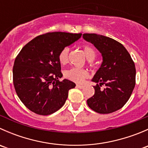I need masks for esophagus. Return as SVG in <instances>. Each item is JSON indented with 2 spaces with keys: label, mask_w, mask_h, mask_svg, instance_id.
Here are the masks:
<instances>
[{
  "label": "esophagus",
  "mask_w": 148,
  "mask_h": 148,
  "mask_svg": "<svg viewBox=\"0 0 148 148\" xmlns=\"http://www.w3.org/2000/svg\"><path fill=\"white\" fill-rule=\"evenodd\" d=\"M77 87L79 88V89H82V88H84V85H82V84H77Z\"/></svg>",
  "instance_id": "34e87169"
}]
</instances>
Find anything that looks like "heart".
<instances>
[{
    "instance_id": "1",
    "label": "heart",
    "mask_w": 148,
    "mask_h": 148,
    "mask_svg": "<svg viewBox=\"0 0 148 148\" xmlns=\"http://www.w3.org/2000/svg\"><path fill=\"white\" fill-rule=\"evenodd\" d=\"M84 51L89 61H93L96 57V51L95 49L90 46H84ZM69 48L65 47L61 51L59 55V60L62 64H66L69 62ZM64 76L66 79L75 82H82L84 79L87 78L89 73L86 69L79 68H71L64 72Z\"/></svg>"
}]
</instances>
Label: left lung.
Masks as SVG:
<instances>
[{
  "mask_svg": "<svg viewBox=\"0 0 148 148\" xmlns=\"http://www.w3.org/2000/svg\"><path fill=\"white\" fill-rule=\"evenodd\" d=\"M85 41L100 52L102 62L92 82L97 84L95 95L87 99L88 106L100 114H109L122 108L130 97L135 85V64L125 46L110 37L84 34ZM106 85L104 90L99 86Z\"/></svg>",
  "mask_w": 148,
  "mask_h": 148,
  "instance_id": "8db88e82",
  "label": "left lung"
}]
</instances>
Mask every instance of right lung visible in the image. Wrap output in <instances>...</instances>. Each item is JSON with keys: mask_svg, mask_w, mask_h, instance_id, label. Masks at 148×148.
Listing matches in <instances>:
<instances>
[{"mask_svg": "<svg viewBox=\"0 0 148 148\" xmlns=\"http://www.w3.org/2000/svg\"><path fill=\"white\" fill-rule=\"evenodd\" d=\"M82 34L46 33L34 38L18 53L13 69V84L19 99L30 110L41 115L59 110L76 84L59 79L61 51L81 38Z\"/></svg>", "mask_w": 148, "mask_h": 148, "instance_id": "1", "label": "right lung"}]
</instances>
